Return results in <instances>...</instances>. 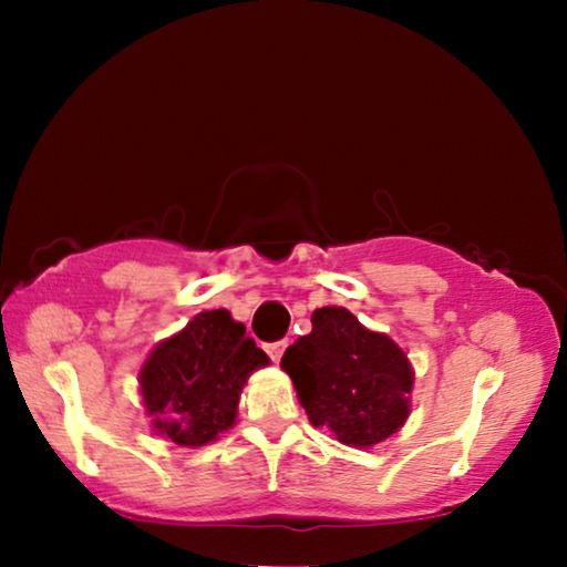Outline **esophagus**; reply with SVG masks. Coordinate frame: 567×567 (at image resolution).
<instances>
[{
    "label": "esophagus",
    "mask_w": 567,
    "mask_h": 567,
    "mask_svg": "<svg viewBox=\"0 0 567 567\" xmlns=\"http://www.w3.org/2000/svg\"><path fill=\"white\" fill-rule=\"evenodd\" d=\"M285 348H287V340H277V342H267V344H265L267 354H270V358H272L275 362H280V358L285 354Z\"/></svg>",
    "instance_id": "esophagus-1"
}]
</instances>
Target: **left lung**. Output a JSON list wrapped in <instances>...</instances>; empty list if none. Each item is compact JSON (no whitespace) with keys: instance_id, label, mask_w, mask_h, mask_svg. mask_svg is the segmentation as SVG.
<instances>
[{"instance_id":"1","label":"left lung","mask_w":567,"mask_h":567,"mask_svg":"<svg viewBox=\"0 0 567 567\" xmlns=\"http://www.w3.org/2000/svg\"><path fill=\"white\" fill-rule=\"evenodd\" d=\"M307 417L330 427L334 440L370 447L405 422L412 370L388 334L364 330L344 307L312 312V332L285 350Z\"/></svg>"}]
</instances>
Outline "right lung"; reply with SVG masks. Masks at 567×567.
Masks as SVG:
<instances>
[{"instance_id": "obj_1", "label": "right lung", "mask_w": 567, "mask_h": 567, "mask_svg": "<svg viewBox=\"0 0 567 567\" xmlns=\"http://www.w3.org/2000/svg\"><path fill=\"white\" fill-rule=\"evenodd\" d=\"M267 362L227 310L199 312L175 338L159 342L140 372L152 425L177 445L213 443L233 427L249 372Z\"/></svg>"}]
</instances>
